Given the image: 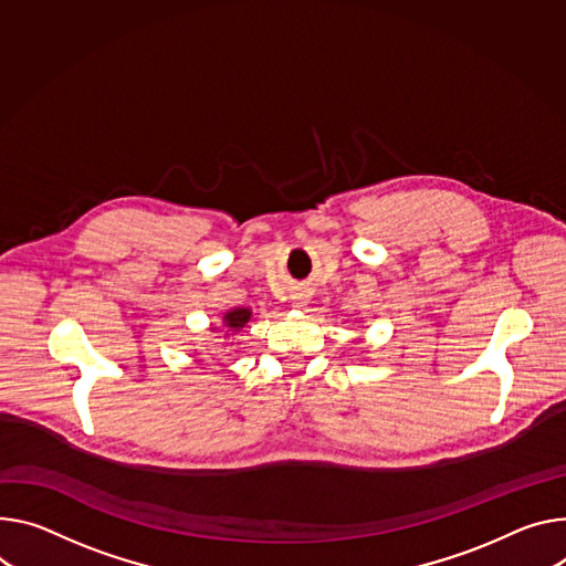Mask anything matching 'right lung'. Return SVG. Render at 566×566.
<instances>
[{
    "mask_svg": "<svg viewBox=\"0 0 566 566\" xmlns=\"http://www.w3.org/2000/svg\"><path fill=\"white\" fill-rule=\"evenodd\" d=\"M223 321H226L228 327L239 329V327H243L250 321V310H232V312H228L223 316Z\"/></svg>",
    "mask_w": 566,
    "mask_h": 566,
    "instance_id": "1",
    "label": "right lung"
}]
</instances>
